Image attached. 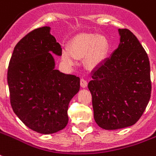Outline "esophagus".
<instances>
[{
	"label": "esophagus",
	"mask_w": 156,
	"mask_h": 156,
	"mask_svg": "<svg viewBox=\"0 0 156 156\" xmlns=\"http://www.w3.org/2000/svg\"><path fill=\"white\" fill-rule=\"evenodd\" d=\"M80 85H81L82 88H86L87 85H88V82L86 81L84 78H81V80H80Z\"/></svg>",
	"instance_id": "esophagus-1"
}]
</instances>
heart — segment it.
Listing matches in <instances>:
<instances>
[{"instance_id": "heart-1", "label": "heart", "mask_w": 156, "mask_h": 156, "mask_svg": "<svg viewBox=\"0 0 156 156\" xmlns=\"http://www.w3.org/2000/svg\"><path fill=\"white\" fill-rule=\"evenodd\" d=\"M109 53L107 39L98 34H80L75 36L62 51V60L68 65L75 62V58L84 57V65L94 69L104 62Z\"/></svg>"}]
</instances>
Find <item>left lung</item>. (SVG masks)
<instances>
[{"instance_id":"1","label":"left lung","mask_w":156,"mask_h":156,"mask_svg":"<svg viewBox=\"0 0 156 156\" xmlns=\"http://www.w3.org/2000/svg\"><path fill=\"white\" fill-rule=\"evenodd\" d=\"M120 43L92 72L88 84L95 122L105 130L130 127L141 117L151 94L150 61L128 29H118Z\"/></svg>"}]
</instances>
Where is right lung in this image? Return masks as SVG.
I'll return each mask as SVG.
<instances>
[{
	"label": "right lung",
	"instance_id": "1",
	"mask_svg": "<svg viewBox=\"0 0 156 156\" xmlns=\"http://www.w3.org/2000/svg\"><path fill=\"white\" fill-rule=\"evenodd\" d=\"M44 26L33 30L14 48L7 71L10 101L14 113L34 131L51 134L68 122L67 110L79 91L80 78L55 68L52 54L62 47Z\"/></svg>",
	"mask_w": 156,
	"mask_h": 156
}]
</instances>
